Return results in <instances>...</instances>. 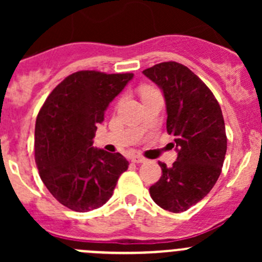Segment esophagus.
<instances>
[{
    "label": "esophagus",
    "instance_id": "1",
    "mask_svg": "<svg viewBox=\"0 0 262 262\" xmlns=\"http://www.w3.org/2000/svg\"><path fill=\"white\" fill-rule=\"evenodd\" d=\"M130 160H132V162H134V163H144L147 161L146 158L142 157V156H138V155H137V156H132Z\"/></svg>",
    "mask_w": 262,
    "mask_h": 262
}]
</instances>
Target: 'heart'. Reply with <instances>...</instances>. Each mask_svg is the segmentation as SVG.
<instances>
[{"label": "heart", "mask_w": 262, "mask_h": 262, "mask_svg": "<svg viewBox=\"0 0 262 262\" xmlns=\"http://www.w3.org/2000/svg\"><path fill=\"white\" fill-rule=\"evenodd\" d=\"M149 90H152V89H149V87H144V89L142 90V94H143V92H146V91H149Z\"/></svg>", "instance_id": "obj_1"}]
</instances>
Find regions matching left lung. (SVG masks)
Wrapping results in <instances>:
<instances>
[{
    "label": "left lung",
    "mask_w": 262,
    "mask_h": 262,
    "mask_svg": "<svg viewBox=\"0 0 262 262\" xmlns=\"http://www.w3.org/2000/svg\"><path fill=\"white\" fill-rule=\"evenodd\" d=\"M143 75L162 91L166 128L178 152L171 167L158 162L162 176L149 187L150 198L162 209L185 212L207 196L221 175L227 152L223 114L207 84L184 64L163 62Z\"/></svg>",
    "instance_id": "left-lung-1"
}]
</instances>
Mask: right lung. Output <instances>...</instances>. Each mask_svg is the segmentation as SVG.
I'll return each mask as SVG.
<instances>
[{
    "instance_id": "add662e5",
    "label": "right lung",
    "mask_w": 262,
    "mask_h": 262,
    "mask_svg": "<svg viewBox=\"0 0 262 262\" xmlns=\"http://www.w3.org/2000/svg\"><path fill=\"white\" fill-rule=\"evenodd\" d=\"M133 73L80 71L60 82L35 124V161L50 194L75 212H90L112 198L129 162L92 147L97 124Z\"/></svg>"
}]
</instances>
